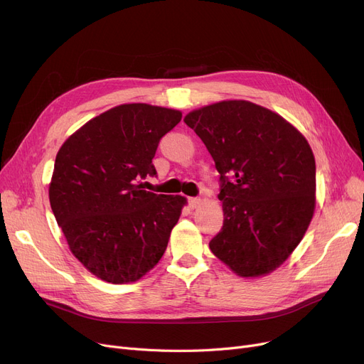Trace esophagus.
<instances>
[{
  "label": "esophagus",
  "instance_id": "34e87169",
  "mask_svg": "<svg viewBox=\"0 0 364 364\" xmlns=\"http://www.w3.org/2000/svg\"><path fill=\"white\" fill-rule=\"evenodd\" d=\"M202 203V199L200 198H188V205H190V208H198L199 205Z\"/></svg>",
  "mask_w": 364,
  "mask_h": 364
}]
</instances>
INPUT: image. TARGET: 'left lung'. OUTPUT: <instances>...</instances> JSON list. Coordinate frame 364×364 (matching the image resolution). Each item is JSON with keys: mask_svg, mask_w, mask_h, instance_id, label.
Listing matches in <instances>:
<instances>
[{"mask_svg": "<svg viewBox=\"0 0 364 364\" xmlns=\"http://www.w3.org/2000/svg\"><path fill=\"white\" fill-rule=\"evenodd\" d=\"M220 172L224 223L213 254L240 277L269 274L294 252L316 208V161L280 114L224 100L186 114Z\"/></svg>", "mask_w": 364, "mask_h": 364, "instance_id": "8db88e82", "label": "left lung"}]
</instances>
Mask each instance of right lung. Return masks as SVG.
<instances>
[{
  "label": "right lung",
  "mask_w": 364,
  "mask_h": 364,
  "mask_svg": "<svg viewBox=\"0 0 364 364\" xmlns=\"http://www.w3.org/2000/svg\"><path fill=\"white\" fill-rule=\"evenodd\" d=\"M181 112L146 103L121 105L92 118L57 151L50 205L70 252L99 279H141L162 258L186 205L183 196L144 190L156 176L159 140Z\"/></svg>",
  "instance_id": "1"
}]
</instances>
